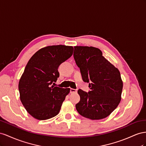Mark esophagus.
Returning a JSON list of instances; mask_svg holds the SVG:
<instances>
[{
  "label": "esophagus",
  "instance_id": "1",
  "mask_svg": "<svg viewBox=\"0 0 146 146\" xmlns=\"http://www.w3.org/2000/svg\"><path fill=\"white\" fill-rule=\"evenodd\" d=\"M70 92L71 94H74V93H76V92H77V90H76V89H72V88H71Z\"/></svg>",
  "mask_w": 146,
  "mask_h": 146
}]
</instances>
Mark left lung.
<instances>
[{
    "label": "left lung",
    "mask_w": 146,
    "mask_h": 146,
    "mask_svg": "<svg viewBox=\"0 0 146 146\" xmlns=\"http://www.w3.org/2000/svg\"><path fill=\"white\" fill-rule=\"evenodd\" d=\"M73 57L80 69L82 80L89 83L88 92L78 90L80 101L76 109L92 120L108 117L121 100L123 82L119 70L103 56L98 48L74 46Z\"/></svg>",
    "instance_id": "left-lung-1"
}]
</instances>
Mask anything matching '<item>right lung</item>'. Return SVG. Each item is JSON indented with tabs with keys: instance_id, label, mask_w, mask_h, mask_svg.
<instances>
[{
	"instance_id": "obj_1",
	"label": "right lung",
	"mask_w": 146,
	"mask_h": 146,
	"mask_svg": "<svg viewBox=\"0 0 146 146\" xmlns=\"http://www.w3.org/2000/svg\"><path fill=\"white\" fill-rule=\"evenodd\" d=\"M73 51L72 46H49L38 50L29 60L18 88L21 102L32 117L46 120L59 114L70 89L54 86L59 77L58 68Z\"/></svg>"
}]
</instances>
